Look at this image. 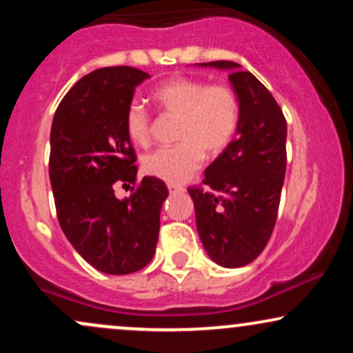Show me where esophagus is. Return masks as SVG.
Segmentation results:
<instances>
[{
    "label": "esophagus",
    "mask_w": 353,
    "mask_h": 353,
    "mask_svg": "<svg viewBox=\"0 0 353 353\" xmlns=\"http://www.w3.org/2000/svg\"><path fill=\"white\" fill-rule=\"evenodd\" d=\"M168 189H169V192H171V194H177V192H182V190H184V188H182V185H179V184H169Z\"/></svg>",
    "instance_id": "1"
}]
</instances>
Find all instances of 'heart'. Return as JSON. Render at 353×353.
Returning <instances> with one entry per match:
<instances>
[{
	"instance_id": "obj_1",
	"label": "heart",
	"mask_w": 353,
	"mask_h": 353,
	"mask_svg": "<svg viewBox=\"0 0 353 353\" xmlns=\"http://www.w3.org/2000/svg\"><path fill=\"white\" fill-rule=\"evenodd\" d=\"M152 98L165 114L176 116V141L172 148H161L143 159L148 176L179 184L197 171L204 152L217 156L236 137L241 106L237 94L228 86L194 78H174L154 89ZM125 134L134 144L151 139V116L139 103H132L124 114Z\"/></svg>"
}]
</instances>
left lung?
Returning <instances> with one entry per match:
<instances>
[{
    "label": "left lung",
    "mask_w": 353,
    "mask_h": 353,
    "mask_svg": "<svg viewBox=\"0 0 353 353\" xmlns=\"http://www.w3.org/2000/svg\"><path fill=\"white\" fill-rule=\"evenodd\" d=\"M197 66L228 71L241 106L234 141L205 169L204 188L189 189L205 252L236 269L257 259L272 236L285 177L287 123L272 94L241 64Z\"/></svg>",
    "instance_id": "1"
}]
</instances>
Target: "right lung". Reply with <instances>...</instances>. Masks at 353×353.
Returning a JSON list of instances; mask_svg holds the SVG:
<instances>
[{"label": "right lung", "instance_id": "right-lung-1", "mask_svg": "<svg viewBox=\"0 0 353 353\" xmlns=\"http://www.w3.org/2000/svg\"><path fill=\"white\" fill-rule=\"evenodd\" d=\"M148 78L129 66L89 72L64 96L51 125L50 181L59 225L76 252L104 274H132L151 262L169 196L152 176L131 197L117 199L112 189L119 181L136 182L124 114Z\"/></svg>", "mask_w": 353, "mask_h": 353}]
</instances>
